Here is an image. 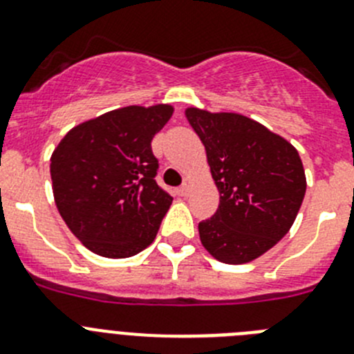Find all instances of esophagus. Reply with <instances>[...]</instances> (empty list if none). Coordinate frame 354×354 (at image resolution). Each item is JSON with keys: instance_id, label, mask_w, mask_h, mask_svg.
<instances>
[{"instance_id": "obj_1", "label": "esophagus", "mask_w": 354, "mask_h": 354, "mask_svg": "<svg viewBox=\"0 0 354 354\" xmlns=\"http://www.w3.org/2000/svg\"><path fill=\"white\" fill-rule=\"evenodd\" d=\"M189 189H191V187H189V184H186V183H184L183 186H180V187H177V194H179V196H187V194H189Z\"/></svg>"}]
</instances>
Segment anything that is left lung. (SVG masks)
Returning <instances> with one entry per match:
<instances>
[{
  "label": "left lung",
  "instance_id": "8db88e82",
  "mask_svg": "<svg viewBox=\"0 0 354 354\" xmlns=\"http://www.w3.org/2000/svg\"><path fill=\"white\" fill-rule=\"evenodd\" d=\"M202 144L219 207L198 225L203 248L223 263L252 261L293 225L306 196V171L297 149L241 113L187 109Z\"/></svg>",
  "mask_w": 354,
  "mask_h": 354
}]
</instances>
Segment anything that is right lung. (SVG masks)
I'll return each instance as SVG.
<instances>
[{"instance_id":"1","label":"right lung","mask_w":354,"mask_h":354,"mask_svg":"<svg viewBox=\"0 0 354 354\" xmlns=\"http://www.w3.org/2000/svg\"><path fill=\"white\" fill-rule=\"evenodd\" d=\"M170 105L124 106L66 133L50 158L54 200L71 233L105 258H129L156 239L171 196L151 142Z\"/></svg>"}]
</instances>
